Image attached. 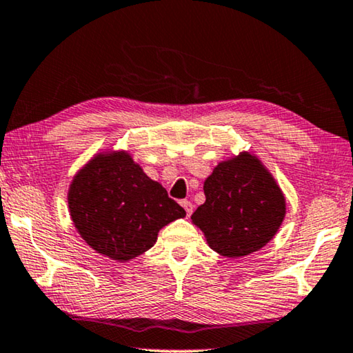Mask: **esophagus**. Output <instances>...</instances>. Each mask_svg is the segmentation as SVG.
Returning <instances> with one entry per match:
<instances>
[{
	"mask_svg": "<svg viewBox=\"0 0 353 353\" xmlns=\"http://www.w3.org/2000/svg\"><path fill=\"white\" fill-rule=\"evenodd\" d=\"M181 207L185 208V212H186V216H191L192 214V210H194V205L189 201H183L181 202Z\"/></svg>",
	"mask_w": 353,
	"mask_h": 353,
	"instance_id": "1",
	"label": "esophagus"
}]
</instances>
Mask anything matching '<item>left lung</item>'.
I'll return each mask as SVG.
<instances>
[{"instance_id":"8db88e82","label":"left lung","mask_w":353,"mask_h":353,"mask_svg":"<svg viewBox=\"0 0 353 353\" xmlns=\"http://www.w3.org/2000/svg\"><path fill=\"white\" fill-rule=\"evenodd\" d=\"M205 202L192 213L208 247L224 258L248 256L274 239L287 201L261 159L242 151L213 168L203 181Z\"/></svg>"}]
</instances>
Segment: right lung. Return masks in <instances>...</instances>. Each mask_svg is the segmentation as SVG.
<instances>
[{
  "instance_id": "right-lung-1",
  "label": "right lung",
  "mask_w": 353,
  "mask_h": 353,
  "mask_svg": "<svg viewBox=\"0 0 353 353\" xmlns=\"http://www.w3.org/2000/svg\"><path fill=\"white\" fill-rule=\"evenodd\" d=\"M68 210L84 242L119 263L148 252L162 228L186 216L165 188L124 150L97 152L76 172L68 188Z\"/></svg>"
}]
</instances>
